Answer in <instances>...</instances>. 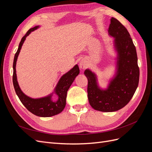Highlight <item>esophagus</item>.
<instances>
[{"mask_svg":"<svg viewBox=\"0 0 152 152\" xmlns=\"http://www.w3.org/2000/svg\"><path fill=\"white\" fill-rule=\"evenodd\" d=\"M87 66V62L86 59H82L79 63V67L81 69H85Z\"/></svg>","mask_w":152,"mask_h":152,"instance_id":"34e87169","label":"esophagus"}]
</instances>
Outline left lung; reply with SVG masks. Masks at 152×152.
<instances>
[{"mask_svg": "<svg viewBox=\"0 0 152 152\" xmlns=\"http://www.w3.org/2000/svg\"><path fill=\"white\" fill-rule=\"evenodd\" d=\"M109 36L114 38L115 70L106 88L98 83L96 73L87 68L84 75L88 80L87 97L94 110L113 112L122 108L130 102L138 86L140 69L136 48L129 33L120 21L112 18Z\"/></svg>", "mask_w": 152, "mask_h": 152, "instance_id": "8db88e82", "label": "left lung"}]
</instances>
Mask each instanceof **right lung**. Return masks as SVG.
I'll use <instances>...</instances> for the list:
<instances>
[{
	"label": "right lung",
	"mask_w": 152,
	"mask_h": 152,
	"mask_svg": "<svg viewBox=\"0 0 152 152\" xmlns=\"http://www.w3.org/2000/svg\"><path fill=\"white\" fill-rule=\"evenodd\" d=\"M39 26H36L34 28H30L21 40L19 47H18L17 52L15 55V58H14L12 82L17 96L22 104L25 106L29 112L39 117H49L60 113L65 108L67 91L74 81L76 77L79 74L80 70L78 65H75L68 72L61 77L53 93L48 96H44V97L32 98L26 95L21 91L17 80L16 70L18 57L19 56L21 47L26 37L28 36L31 31L39 28ZM53 94H56L58 96V99L56 101H53L52 99Z\"/></svg>",
	"instance_id": "add662e5"
}]
</instances>
